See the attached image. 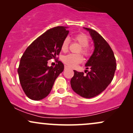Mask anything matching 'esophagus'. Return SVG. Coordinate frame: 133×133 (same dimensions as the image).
Wrapping results in <instances>:
<instances>
[{
	"instance_id": "1",
	"label": "esophagus",
	"mask_w": 133,
	"mask_h": 133,
	"mask_svg": "<svg viewBox=\"0 0 133 133\" xmlns=\"http://www.w3.org/2000/svg\"><path fill=\"white\" fill-rule=\"evenodd\" d=\"M68 68H69L68 66H67V65H65V67H64L65 69H68Z\"/></svg>"
}]
</instances>
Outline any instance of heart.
<instances>
[{"label":"heart","instance_id":"obj_1","mask_svg":"<svg viewBox=\"0 0 133 133\" xmlns=\"http://www.w3.org/2000/svg\"><path fill=\"white\" fill-rule=\"evenodd\" d=\"M74 40L77 41L80 44L82 47V52L85 55H88L89 51L87 49V46L89 44V41L88 36L83 34H77L74 37ZM69 41L68 39H65L62 44L61 49L62 51L65 52L68 49ZM83 61V58L81 55L79 54H69L64 57L63 61L65 64H67L70 67L76 66L77 64L81 63Z\"/></svg>","mask_w":133,"mask_h":133}]
</instances>
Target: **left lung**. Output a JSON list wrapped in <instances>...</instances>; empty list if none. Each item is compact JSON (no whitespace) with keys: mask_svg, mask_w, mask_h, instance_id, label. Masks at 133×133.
<instances>
[{"mask_svg":"<svg viewBox=\"0 0 133 133\" xmlns=\"http://www.w3.org/2000/svg\"><path fill=\"white\" fill-rule=\"evenodd\" d=\"M83 28L89 32L94 42V51L85 64L86 69H90V71L84 75V72L74 70L71 86L78 95L91 98L99 95L109 86L114 77L116 63L113 51L104 39L94 30Z\"/></svg>","mask_w":133,"mask_h":133,"instance_id":"8db88e82","label":"left lung"}]
</instances>
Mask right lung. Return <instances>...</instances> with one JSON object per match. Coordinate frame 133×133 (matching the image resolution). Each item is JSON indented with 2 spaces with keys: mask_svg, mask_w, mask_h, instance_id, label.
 I'll use <instances>...</instances> for the list:
<instances>
[{
  "mask_svg": "<svg viewBox=\"0 0 133 133\" xmlns=\"http://www.w3.org/2000/svg\"><path fill=\"white\" fill-rule=\"evenodd\" d=\"M68 27L58 26L47 30L27 48L17 69L20 83L29 98L34 101L45 98L51 92L58 76L64 71L61 61L52 66L48 61L56 57L69 31Z\"/></svg>",
  "mask_w": 133,
  "mask_h": 133,
  "instance_id": "1",
  "label": "right lung"
}]
</instances>
